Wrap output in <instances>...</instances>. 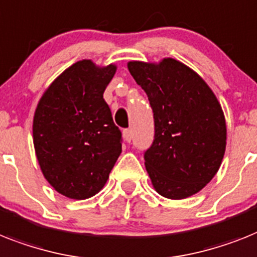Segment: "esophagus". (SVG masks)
I'll use <instances>...</instances> for the list:
<instances>
[{
    "label": "esophagus",
    "instance_id": "1",
    "mask_svg": "<svg viewBox=\"0 0 257 257\" xmlns=\"http://www.w3.org/2000/svg\"><path fill=\"white\" fill-rule=\"evenodd\" d=\"M123 138H124V141H126L127 143H130L131 139H133V131H131L130 128H124V130H123Z\"/></svg>",
    "mask_w": 257,
    "mask_h": 257
}]
</instances>
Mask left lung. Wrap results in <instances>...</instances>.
Segmentation results:
<instances>
[{"label":"left lung","instance_id":"obj_1","mask_svg":"<svg viewBox=\"0 0 257 257\" xmlns=\"http://www.w3.org/2000/svg\"><path fill=\"white\" fill-rule=\"evenodd\" d=\"M127 67L154 113V142L144 151L152 185L171 200L196 194L215 176L226 150V122L217 97L175 59L130 61Z\"/></svg>","mask_w":257,"mask_h":257}]
</instances>
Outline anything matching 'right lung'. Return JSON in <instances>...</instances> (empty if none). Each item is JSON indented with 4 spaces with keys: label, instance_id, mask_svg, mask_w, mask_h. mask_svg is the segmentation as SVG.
Segmentation results:
<instances>
[{
    "label": "right lung",
    "instance_id": "add662e5",
    "mask_svg": "<svg viewBox=\"0 0 257 257\" xmlns=\"http://www.w3.org/2000/svg\"><path fill=\"white\" fill-rule=\"evenodd\" d=\"M116 67L77 61L46 90L35 110L34 147L44 177L63 196L85 200L102 189L122 152V133L103 92Z\"/></svg>",
    "mask_w": 257,
    "mask_h": 257
}]
</instances>
